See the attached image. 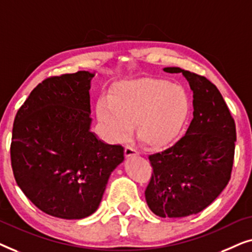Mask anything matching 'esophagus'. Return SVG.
<instances>
[{"label": "esophagus", "mask_w": 252, "mask_h": 252, "mask_svg": "<svg viewBox=\"0 0 252 252\" xmlns=\"http://www.w3.org/2000/svg\"><path fill=\"white\" fill-rule=\"evenodd\" d=\"M125 155H126V157L136 156V155H139V151H137L135 148L132 146H126L125 147Z\"/></svg>", "instance_id": "obj_1"}]
</instances>
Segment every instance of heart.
Segmentation results:
<instances>
[{
	"instance_id": "b5f03b06",
	"label": "heart",
	"mask_w": 252,
	"mask_h": 252,
	"mask_svg": "<svg viewBox=\"0 0 252 252\" xmlns=\"http://www.w3.org/2000/svg\"><path fill=\"white\" fill-rule=\"evenodd\" d=\"M190 98L180 85L164 79L142 78L120 82L109 98L96 103L102 133L110 142H122L136 124V136L151 149L173 143L187 123Z\"/></svg>"
}]
</instances>
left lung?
I'll list each match as a JSON object with an SVG mask.
<instances>
[{
    "mask_svg": "<svg viewBox=\"0 0 252 252\" xmlns=\"http://www.w3.org/2000/svg\"><path fill=\"white\" fill-rule=\"evenodd\" d=\"M192 91L194 118L185 136L168 149L150 155L153 174L144 191L147 204L161 218L201 212L218 197L230 179L236 128L218 88L205 77L180 67Z\"/></svg>",
    "mask_w": 252,
    "mask_h": 252,
    "instance_id": "8db88e82",
    "label": "left lung"
}]
</instances>
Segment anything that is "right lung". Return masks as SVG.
<instances>
[{
	"label": "right lung",
	"mask_w": 252,
	"mask_h": 252,
	"mask_svg": "<svg viewBox=\"0 0 252 252\" xmlns=\"http://www.w3.org/2000/svg\"><path fill=\"white\" fill-rule=\"evenodd\" d=\"M79 71L43 80L17 112L11 166L17 185L36 208L62 219L97 210L124 148L91 130V80Z\"/></svg>",
	"instance_id": "add662e5"
}]
</instances>
